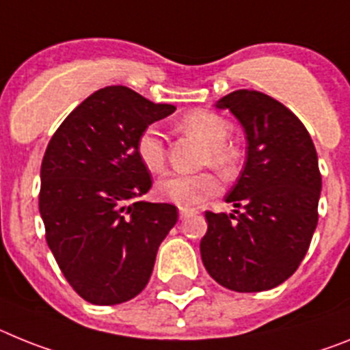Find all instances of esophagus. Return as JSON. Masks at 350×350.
<instances>
[{
    "label": "esophagus",
    "mask_w": 350,
    "mask_h": 350,
    "mask_svg": "<svg viewBox=\"0 0 350 350\" xmlns=\"http://www.w3.org/2000/svg\"><path fill=\"white\" fill-rule=\"evenodd\" d=\"M192 213H196V209H188V208H179V218L183 220V218H187L188 215H192Z\"/></svg>",
    "instance_id": "esophagus-1"
}]
</instances>
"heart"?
Returning a JSON list of instances; mask_svg holds the SVG:
<instances>
[{"mask_svg":"<svg viewBox=\"0 0 350 350\" xmlns=\"http://www.w3.org/2000/svg\"><path fill=\"white\" fill-rule=\"evenodd\" d=\"M179 129L193 133L200 141L206 142L202 162L229 169L236 162V150L229 144L227 137L230 124L215 112L193 111L179 121ZM135 154L142 165L151 172L162 171L165 165L167 148L163 135L157 124L146 126L135 141ZM218 190V178L213 172H197V174H169L158 179L157 193L160 199L172 202L181 208L196 206L208 197L215 196Z\"/></svg>","mask_w":350,"mask_h":350,"instance_id":"heart-1","label":"heart"}]
</instances>
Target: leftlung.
<instances>
[{"label": "left lung", "instance_id": "left-lung-1", "mask_svg": "<svg viewBox=\"0 0 350 350\" xmlns=\"http://www.w3.org/2000/svg\"><path fill=\"white\" fill-rule=\"evenodd\" d=\"M217 107L245 129L247 162L226 197L236 215L206 211L200 257L230 291H269L296 271L317 227V151L296 114L260 91H232Z\"/></svg>", "mask_w": 350, "mask_h": 350}]
</instances>
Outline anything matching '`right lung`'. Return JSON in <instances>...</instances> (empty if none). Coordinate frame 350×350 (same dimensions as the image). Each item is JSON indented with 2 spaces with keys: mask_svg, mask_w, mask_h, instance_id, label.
Returning <instances> with one entry per match:
<instances>
[{
  "mask_svg": "<svg viewBox=\"0 0 350 350\" xmlns=\"http://www.w3.org/2000/svg\"><path fill=\"white\" fill-rule=\"evenodd\" d=\"M176 111L124 86L95 91L49 141L40 169L45 239L66 282L93 305H120L150 282L178 209L141 200L151 176L139 133Z\"/></svg>",
  "mask_w": 350,
  "mask_h": 350,
  "instance_id": "right-lung-1",
  "label": "right lung"
}]
</instances>
